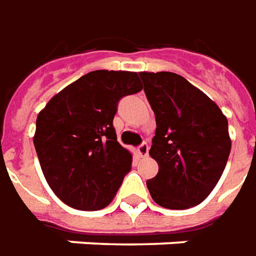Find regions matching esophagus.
Masks as SVG:
<instances>
[{
  "label": "esophagus",
  "instance_id": "1",
  "mask_svg": "<svg viewBox=\"0 0 256 256\" xmlns=\"http://www.w3.org/2000/svg\"><path fill=\"white\" fill-rule=\"evenodd\" d=\"M138 152H139V154H140V157H148V142H143L142 144H139V148H138Z\"/></svg>",
  "mask_w": 256,
  "mask_h": 256
}]
</instances>
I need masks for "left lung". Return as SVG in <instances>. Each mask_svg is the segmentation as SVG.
<instances>
[{
	"label": "left lung",
	"mask_w": 256,
	"mask_h": 256,
	"mask_svg": "<svg viewBox=\"0 0 256 256\" xmlns=\"http://www.w3.org/2000/svg\"><path fill=\"white\" fill-rule=\"evenodd\" d=\"M156 116L150 156L158 174L146 184L158 206L186 210L198 206L224 174L232 142L220 108L182 76L139 73Z\"/></svg>",
	"instance_id": "left-lung-1"
}]
</instances>
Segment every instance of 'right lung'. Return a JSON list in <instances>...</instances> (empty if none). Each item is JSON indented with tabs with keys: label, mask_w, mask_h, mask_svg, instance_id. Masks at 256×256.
I'll use <instances>...</instances> for the list:
<instances>
[{
	"label": "right lung",
	"mask_w": 256,
	"mask_h": 256,
	"mask_svg": "<svg viewBox=\"0 0 256 256\" xmlns=\"http://www.w3.org/2000/svg\"><path fill=\"white\" fill-rule=\"evenodd\" d=\"M142 90L136 73L95 70L50 99L34 135L41 170L64 204L81 211L108 206L132 168L113 120L124 96Z\"/></svg>",
	"instance_id": "obj_1"
}]
</instances>
